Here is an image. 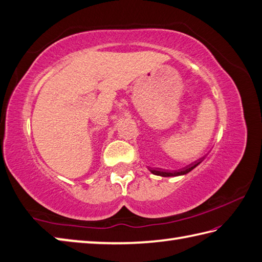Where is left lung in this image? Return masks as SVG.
<instances>
[{"label":"left lung","mask_w":262,"mask_h":262,"mask_svg":"<svg viewBox=\"0 0 262 262\" xmlns=\"http://www.w3.org/2000/svg\"><path fill=\"white\" fill-rule=\"evenodd\" d=\"M202 162L201 159H199V160L194 161L191 165H188L186 167H184L182 169H178V170H173V171H168V170H150L152 173H155L157 176H161V177H176V176H183V175H186L189 171H192L194 168L196 166H199L200 163Z\"/></svg>","instance_id":"obj_1"}]
</instances>
